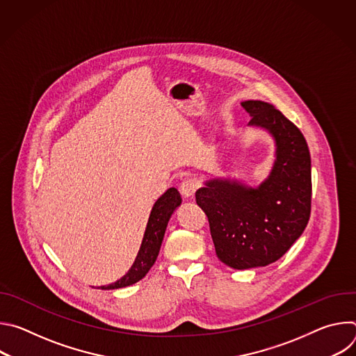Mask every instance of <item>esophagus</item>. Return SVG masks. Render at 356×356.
I'll list each match as a JSON object with an SVG mask.
<instances>
[{
    "label": "esophagus",
    "instance_id": "esophagus-1",
    "mask_svg": "<svg viewBox=\"0 0 356 356\" xmlns=\"http://www.w3.org/2000/svg\"><path fill=\"white\" fill-rule=\"evenodd\" d=\"M197 187H198V183L195 181V179L188 177V179H184V180L181 181V184H180V193H181V195H183L184 198H190V197L194 195Z\"/></svg>",
    "mask_w": 356,
    "mask_h": 356
}]
</instances>
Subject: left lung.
Instances as JSON below:
<instances>
[{"label":"left lung","mask_w":356,"mask_h":356,"mask_svg":"<svg viewBox=\"0 0 356 356\" xmlns=\"http://www.w3.org/2000/svg\"><path fill=\"white\" fill-rule=\"evenodd\" d=\"M241 106L250 115L248 125L266 129L275 140L269 176L258 187L211 179L195 191L218 259L238 270L280 259L307 227L312 211V159L300 129L265 101Z\"/></svg>","instance_id":"left-lung-1"}]
</instances>
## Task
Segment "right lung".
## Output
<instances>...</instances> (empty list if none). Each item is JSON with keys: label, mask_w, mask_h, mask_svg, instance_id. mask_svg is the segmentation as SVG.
Instances as JSON below:
<instances>
[{"label": "right lung", "mask_w": 356, "mask_h": 356, "mask_svg": "<svg viewBox=\"0 0 356 356\" xmlns=\"http://www.w3.org/2000/svg\"><path fill=\"white\" fill-rule=\"evenodd\" d=\"M181 204V197L180 193L172 187L169 188L163 195L158 198V201L152 207L146 229L143 234V239L140 243V248L138 250V255L135 258V262L132 264L131 269L117 282L108 284V286H101L103 290H113V289H121L131 286L136 282H139L145 275L149 272V269L154 266L161 245L165 236V231L168 227V222L175 213V210Z\"/></svg>", "instance_id": "obj_1"}]
</instances>
